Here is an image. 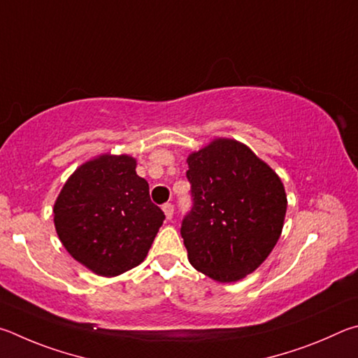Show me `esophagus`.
<instances>
[{
	"instance_id": "34e87169",
	"label": "esophagus",
	"mask_w": 358,
	"mask_h": 358,
	"mask_svg": "<svg viewBox=\"0 0 358 358\" xmlns=\"http://www.w3.org/2000/svg\"><path fill=\"white\" fill-rule=\"evenodd\" d=\"M162 209H163V212H165V217L168 218V220H171L173 214H174V206L171 203H166V204H163Z\"/></svg>"
}]
</instances>
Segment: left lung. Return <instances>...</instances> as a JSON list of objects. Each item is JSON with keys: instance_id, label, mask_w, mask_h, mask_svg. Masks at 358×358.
<instances>
[{"instance_id": "1", "label": "left lung", "mask_w": 358, "mask_h": 358, "mask_svg": "<svg viewBox=\"0 0 358 358\" xmlns=\"http://www.w3.org/2000/svg\"><path fill=\"white\" fill-rule=\"evenodd\" d=\"M187 163L193 208L180 234L190 264L218 283L245 278L283 231L287 198L280 176L233 138H215Z\"/></svg>"}]
</instances>
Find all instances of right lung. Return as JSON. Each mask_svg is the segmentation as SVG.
<instances>
[{
	"label": "right lung",
	"mask_w": 358,
	"mask_h": 358,
	"mask_svg": "<svg viewBox=\"0 0 358 358\" xmlns=\"http://www.w3.org/2000/svg\"><path fill=\"white\" fill-rule=\"evenodd\" d=\"M135 169L136 159L127 154L94 157L69 176L53 206L67 253L100 277L141 264L165 220Z\"/></svg>",
	"instance_id": "1"
}]
</instances>
